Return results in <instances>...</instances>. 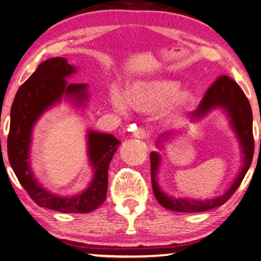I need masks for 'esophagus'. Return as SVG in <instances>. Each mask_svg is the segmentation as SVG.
<instances>
[{
	"mask_svg": "<svg viewBox=\"0 0 261 261\" xmlns=\"http://www.w3.org/2000/svg\"><path fill=\"white\" fill-rule=\"evenodd\" d=\"M134 136L138 139H146L149 137V132H147L146 129H144V127H138V129L134 132Z\"/></svg>",
	"mask_w": 261,
	"mask_h": 261,
	"instance_id": "obj_1",
	"label": "esophagus"
}]
</instances>
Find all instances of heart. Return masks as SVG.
<instances>
[{
  "mask_svg": "<svg viewBox=\"0 0 261 261\" xmlns=\"http://www.w3.org/2000/svg\"><path fill=\"white\" fill-rule=\"evenodd\" d=\"M112 108L119 114H125L130 106L139 111H153L166 106L168 115L179 114L193 103L194 97L190 91H180L179 82L157 79L139 82L132 85L129 97L114 87L110 93Z\"/></svg>",
  "mask_w": 261,
  "mask_h": 261,
  "instance_id": "obj_1",
  "label": "heart"
}]
</instances>
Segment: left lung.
<instances>
[{
	"label": "left lung",
	"instance_id": "1",
	"mask_svg": "<svg viewBox=\"0 0 261 261\" xmlns=\"http://www.w3.org/2000/svg\"><path fill=\"white\" fill-rule=\"evenodd\" d=\"M223 108L227 112L231 119L232 127L234 129L238 139L242 145L244 159L242 170L234 181L232 182L230 189L223 196L217 197L215 199L208 200H193V199H180V198L169 197L162 191L157 182V172L161 164V155L157 152H151V184L155 199L163 207L177 212H203L207 210L218 207L230 199L236 190L242 184L245 174L250 169L252 158L254 153V139L253 129H252V109L247 97L245 96L242 88L226 75L219 76L213 82L211 87L205 92L203 99L199 106L191 112V119H198L203 117L210 110L215 108ZM171 132L165 134V137H169ZM161 142H158V144ZM159 146V145H158Z\"/></svg>",
	"mask_w": 261,
	"mask_h": 261
}]
</instances>
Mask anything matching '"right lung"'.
<instances>
[{
  "instance_id": "1",
  "label": "right lung",
  "mask_w": 261,
  "mask_h": 261,
  "mask_svg": "<svg viewBox=\"0 0 261 261\" xmlns=\"http://www.w3.org/2000/svg\"><path fill=\"white\" fill-rule=\"evenodd\" d=\"M76 71L63 57H54L38 65L15 96L10 112L8 158L18 181L41 207L63 213H89L104 203L108 190V170L119 141L115 136L88 132V154L93 178L87 190L73 197H60L46 191L35 179L29 164L31 132L45 110L60 102L63 95L77 104L88 98L87 84L68 83L65 77Z\"/></svg>"
}]
</instances>
